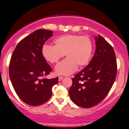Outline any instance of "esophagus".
Here are the masks:
<instances>
[{"mask_svg": "<svg viewBox=\"0 0 129 129\" xmlns=\"http://www.w3.org/2000/svg\"><path fill=\"white\" fill-rule=\"evenodd\" d=\"M63 78H64V77H58V80H59V81H61Z\"/></svg>", "mask_w": 129, "mask_h": 129, "instance_id": "1", "label": "esophagus"}]
</instances>
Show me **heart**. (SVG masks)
I'll return each instance as SVG.
<instances>
[{"instance_id": "heart-1", "label": "heart", "mask_w": 129, "mask_h": 129, "mask_svg": "<svg viewBox=\"0 0 129 129\" xmlns=\"http://www.w3.org/2000/svg\"><path fill=\"white\" fill-rule=\"evenodd\" d=\"M55 46L44 44L42 55L51 64H56L64 57L67 58L55 67V72L60 75H70L89 61L92 51V44L87 36L67 34L55 39Z\"/></svg>"}]
</instances>
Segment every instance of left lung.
Here are the masks:
<instances>
[{
	"label": "left lung",
	"mask_w": 129,
	"mask_h": 129,
	"mask_svg": "<svg viewBox=\"0 0 129 129\" xmlns=\"http://www.w3.org/2000/svg\"><path fill=\"white\" fill-rule=\"evenodd\" d=\"M96 50L84 69L72 78L69 90L71 100L84 108L93 107L108 95L117 74V62L113 47L101 36L95 38Z\"/></svg>",
	"instance_id": "1"
}]
</instances>
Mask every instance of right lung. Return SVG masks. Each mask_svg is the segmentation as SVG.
Listing matches in <instances>:
<instances>
[{"mask_svg": "<svg viewBox=\"0 0 129 129\" xmlns=\"http://www.w3.org/2000/svg\"><path fill=\"white\" fill-rule=\"evenodd\" d=\"M52 36L51 30L39 29L21 40L11 57L9 71L19 98L31 106L42 105L52 95L58 77L46 78L52 71L42 55L44 43Z\"/></svg>", "mask_w": 129, "mask_h": 129, "instance_id": "obj_1", "label": "right lung"}]
</instances>
